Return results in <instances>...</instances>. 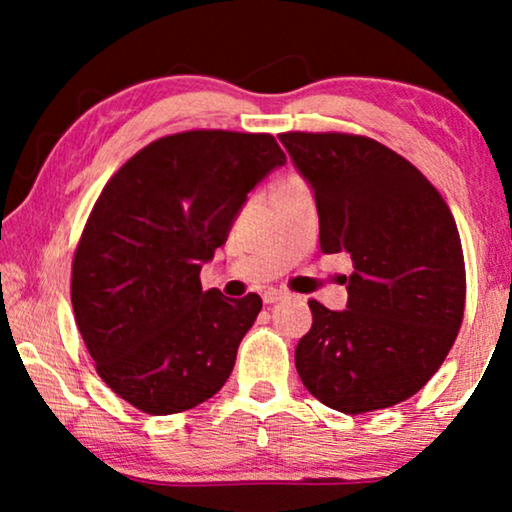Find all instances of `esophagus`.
Wrapping results in <instances>:
<instances>
[{"instance_id": "esophagus-1", "label": "esophagus", "mask_w": 512, "mask_h": 512, "mask_svg": "<svg viewBox=\"0 0 512 512\" xmlns=\"http://www.w3.org/2000/svg\"><path fill=\"white\" fill-rule=\"evenodd\" d=\"M286 296L284 291H279V289H268L263 293V303L265 305H272V303H277V300H282Z\"/></svg>"}]
</instances>
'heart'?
<instances>
[{"instance_id":"1","label":"heart","mask_w":512,"mask_h":512,"mask_svg":"<svg viewBox=\"0 0 512 512\" xmlns=\"http://www.w3.org/2000/svg\"><path fill=\"white\" fill-rule=\"evenodd\" d=\"M291 179H293V177H291ZM291 179H284V181H291ZM284 181H279V184H284ZM279 184H277V186H279Z\"/></svg>"}]
</instances>
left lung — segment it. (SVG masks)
<instances>
[{"instance_id": "obj_1", "label": "left lung", "mask_w": 512, "mask_h": 512, "mask_svg": "<svg viewBox=\"0 0 512 512\" xmlns=\"http://www.w3.org/2000/svg\"><path fill=\"white\" fill-rule=\"evenodd\" d=\"M310 181L324 254L347 251V310L310 300L312 328L296 347L305 389L361 415L415 396L457 340L466 265L438 188L389 146L347 132H282Z\"/></svg>"}]
</instances>
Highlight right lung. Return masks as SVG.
<instances>
[{
    "label": "right lung",
    "instance_id": "right-lung-1",
    "mask_svg": "<svg viewBox=\"0 0 512 512\" xmlns=\"http://www.w3.org/2000/svg\"><path fill=\"white\" fill-rule=\"evenodd\" d=\"M286 156L268 132L160 137L102 188L72 261V307L104 384L146 415L186 412L233 373L256 293L202 291L247 193Z\"/></svg>",
    "mask_w": 512,
    "mask_h": 512
}]
</instances>
